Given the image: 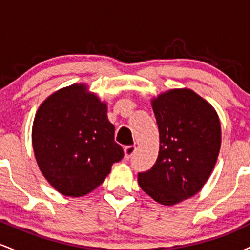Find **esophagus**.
<instances>
[{"mask_svg": "<svg viewBox=\"0 0 250 250\" xmlns=\"http://www.w3.org/2000/svg\"><path fill=\"white\" fill-rule=\"evenodd\" d=\"M135 151H136V147L135 146H128L125 148V159L129 160L134 156Z\"/></svg>", "mask_w": 250, "mask_h": 250, "instance_id": "34e87169", "label": "esophagus"}]
</instances>
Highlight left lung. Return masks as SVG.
Masks as SVG:
<instances>
[{"label":"left lung","mask_w":250,"mask_h":250,"mask_svg":"<svg viewBox=\"0 0 250 250\" xmlns=\"http://www.w3.org/2000/svg\"><path fill=\"white\" fill-rule=\"evenodd\" d=\"M160 149L139 185L151 199L173 206L202 189L221 148L220 119L213 105L188 88L170 89L151 99Z\"/></svg>","instance_id":"1"}]
</instances>
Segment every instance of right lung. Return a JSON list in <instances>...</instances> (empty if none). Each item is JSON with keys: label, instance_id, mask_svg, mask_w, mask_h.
Returning <instances> with one entry per match:
<instances>
[{"label": "right lung", "instance_id": "add662e5", "mask_svg": "<svg viewBox=\"0 0 250 250\" xmlns=\"http://www.w3.org/2000/svg\"><path fill=\"white\" fill-rule=\"evenodd\" d=\"M107 103L84 83L61 88L41 103L31 130L34 154L44 179L59 193L79 197L99 187L121 161Z\"/></svg>", "mask_w": 250, "mask_h": 250}]
</instances>
